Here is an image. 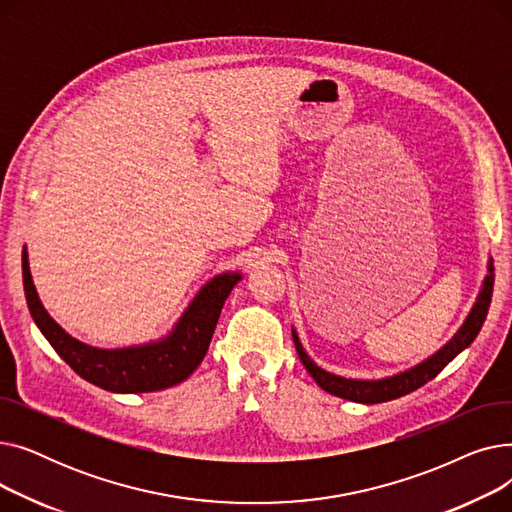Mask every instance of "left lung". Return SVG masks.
<instances>
[{"label": "left lung", "instance_id": "1", "mask_svg": "<svg viewBox=\"0 0 512 512\" xmlns=\"http://www.w3.org/2000/svg\"><path fill=\"white\" fill-rule=\"evenodd\" d=\"M492 290H494V261L492 257L488 259V274L481 282V290L477 294V299L467 315V319L463 321V326L456 330V334L436 351L432 357H427L425 361L388 375V378H378V380H357V378H344V375H336L332 371H326L324 367H319L303 348L301 338L297 334V330L292 328V340L294 346H297V353L305 365V369L309 371L311 378L317 382V386L321 390H326L338 398L344 400H353V402H363V405H375V402H386V400H394L405 396L417 388H421L423 384H427L429 380H434L436 375L456 357L459 353H463L465 348L477 338L483 321H486L490 303H492Z\"/></svg>", "mask_w": 512, "mask_h": 512}]
</instances>
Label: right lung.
I'll return each instance as SVG.
<instances>
[{"instance_id":"add662e5","label":"right lung","mask_w":512,"mask_h":512,"mask_svg":"<svg viewBox=\"0 0 512 512\" xmlns=\"http://www.w3.org/2000/svg\"><path fill=\"white\" fill-rule=\"evenodd\" d=\"M22 280L29 311L47 342L83 380L118 394L157 392L184 382L203 361L224 301L242 280L240 272L213 276L188 303L174 328L159 340L124 348H97L56 324L33 284L29 253L22 251Z\"/></svg>"}]
</instances>
